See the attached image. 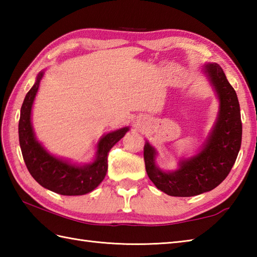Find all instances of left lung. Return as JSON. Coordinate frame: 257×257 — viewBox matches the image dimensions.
Wrapping results in <instances>:
<instances>
[{
	"mask_svg": "<svg viewBox=\"0 0 257 257\" xmlns=\"http://www.w3.org/2000/svg\"><path fill=\"white\" fill-rule=\"evenodd\" d=\"M204 74L220 100L216 122L198 155L179 162V169L165 172L156 166L157 151L146 143V171L156 187L171 196H193L216 188L227 174L238 155L242 143L239 103L220 65L205 64Z\"/></svg>",
	"mask_w": 257,
	"mask_h": 257,
	"instance_id": "left-lung-1",
	"label": "left lung"
}]
</instances>
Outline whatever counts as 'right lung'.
Wrapping results in <instances>:
<instances>
[{"label": "right lung", "mask_w": 257, "mask_h": 257, "mask_svg": "<svg viewBox=\"0 0 257 257\" xmlns=\"http://www.w3.org/2000/svg\"><path fill=\"white\" fill-rule=\"evenodd\" d=\"M44 72L37 75L35 84L25 96L21 108L19 139L23 159L31 176L42 187L63 195H83L95 190L105 178L108 152L121 139L129 127L109 133L99 140L94 162L85 166L72 165L47 152L35 138L31 122L33 102Z\"/></svg>", "instance_id": "1"}]
</instances>
